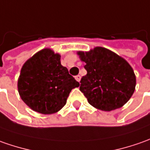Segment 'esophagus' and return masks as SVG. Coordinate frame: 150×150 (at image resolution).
Listing matches in <instances>:
<instances>
[{
    "label": "esophagus",
    "instance_id": "obj_1",
    "mask_svg": "<svg viewBox=\"0 0 150 150\" xmlns=\"http://www.w3.org/2000/svg\"><path fill=\"white\" fill-rule=\"evenodd\" d=\"M75 80H77V81H78V82H80V79H81V77H80V75H76V76H75Z\"/></svg>",
    "mask_w": 150,
    "mask_h": 150
}]
</instances>
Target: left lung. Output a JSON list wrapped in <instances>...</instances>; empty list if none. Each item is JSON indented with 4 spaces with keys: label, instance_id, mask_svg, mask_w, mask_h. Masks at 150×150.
<instances>
[{
    "label": "left lung",
    "instance_id": "1",
    "mask_svg": "<svg viewBox=\"0 0 150 150\" xmlns=\"http://www.w3.org/2000/svg\"><path fill=\"white\" fill-rule=\"evenodd\" d=\"M78 54L87 71L81 78L80 91L90 105L111 111L126 104L136 85L134 72L126 60L104 47L79 51Z\"/></svg>",
    "mask_w": 150,
    "mask_h": 150
}]
</instances>
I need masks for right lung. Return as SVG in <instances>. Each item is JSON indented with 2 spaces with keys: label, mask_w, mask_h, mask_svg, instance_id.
Masks as SVG:
<instances>
[{
  "label": "right lung",
  "mask_w": 150,
  "mask_h": 150,
  "mask_svg": "<svg viewBox=\"0 0 150 150\" xmlns=\"http://www.w3.org/2000/svg\"><path fill=\"white\" fill-rule=\"evenodd\" d=\"M17 86L21 100L31 110L50 115L65 106L71 90L80 83L61 65L59 54L44 49L24 64Z\"/></svg>",
  "instance_id": "right-lung-1"
}]
</instances>
